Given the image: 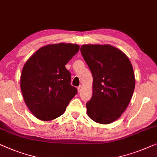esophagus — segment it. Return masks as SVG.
I'll use <instances>...</instances> for the list:
<instances>
[{
    "label": "esophagus",
    "instance_id": "esophagus-1",
    "mask_svg": "<svg viewBox=\"0 0 157 157\" xmlns=\"http://www.w3.org/2000/svg\"><path fill=\"white\" fill-rule=\"evenodd\" d=\"M82 85H79V87H78V92H81V90H82Z\"/></svg>",
    "mask_w": 157,
    "mask_h": 157
}]
</instances>
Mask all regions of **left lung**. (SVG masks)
Segmentation results:
<instances>
[{"label":"left lung","instance_id":"obj_1","mask_svg":"<svg viewBox=\"0 0 157 157\" xmlns=\"http://www.w3.org/2000/svg\"><path fill=\"white\" fill-rule=\"evenodd\" d=\"M80 51L93 77V94L86 104L88 116L102 124L113 122L133 94L135 78L131 62L109 45H83Z\"/></svg>","mask_w":157,"mask_h":157}]
</instances>
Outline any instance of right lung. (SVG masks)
Segmentation results:
<instances>
[{
    "instance_id": "1",
    "label": "right lung",
    "mask_w": 157,
    "mask_h": 157,
    "mask_svg": "<svg viewBox=\"0 0 157 157\" xmlns=\"http://www.w3.org/2000/svg\"><path fill=\"white\" fill-rule=\"evenodd\" d=\"M76 44L45 45L28 59L23 68L21 88L24 100L35 117L50 121L61 116L78 92L70 84L65 65L78 53Z\"/></svg>"
}]
</instances>
